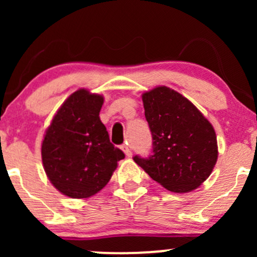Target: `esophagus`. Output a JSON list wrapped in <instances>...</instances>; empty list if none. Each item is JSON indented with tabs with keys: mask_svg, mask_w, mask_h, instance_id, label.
<instances>
[{
	"mask_svg": "<svg viewBox=\"0 0 257 257\" xmlns=\"http://www.w3.org/2000/svg\"><path fill=\"white\" fill-rule=\"evenodd\" d=\"M120 149H122V151L125 153V156H128V157H131V156H132V151H131V149H129L128 144H123V145L120 146Z\"/></svg>",
	"mask_w": 257,
	"mask_h": 257,
	"instance_id": "obj_1",
	"label": "esophagus"
}]
</instances>
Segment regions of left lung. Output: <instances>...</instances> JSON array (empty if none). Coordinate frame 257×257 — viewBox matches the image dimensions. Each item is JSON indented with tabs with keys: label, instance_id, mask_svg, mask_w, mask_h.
<instances>
[{
	"label": "left lung",
	"instance_id": "left-lung-1",
	"mask_svg": "<svg viewBox=\"0 0 257 257\" xmlns=\"http://www.w3.org/2000/svg\"><path fill=\"white\" fill-rule=\"evenodd\" d=\"M152 134V155L134 161L172 192L186 193L202 185L217 161L213 125L192 102L168 87L143 94Z\"/></svg>",
	"mask_w": 257,
	"mask_h": 257
}]
</instances>
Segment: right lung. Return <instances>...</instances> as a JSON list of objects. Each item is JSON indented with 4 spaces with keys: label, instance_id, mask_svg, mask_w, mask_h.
Masks as SVG:
<instances>
[{
    "label": "right lung",
    "instance_id": "obj_1",
    "mask_svg": "<svg viewBox=\"0 0 257 257\" xmlns=\"http://www.w3.org/2000/svg\"><path fill=\"white\" fill-rule=\"evenodd\" d=\"M102 104L99 94L75 91L60 106L42 141L44 172L59 192L71 198L98 193L124 158L100 120Z\"/></svg>",
    "mask_w": 257,
    "mask_h": 257
}]
</instances>
